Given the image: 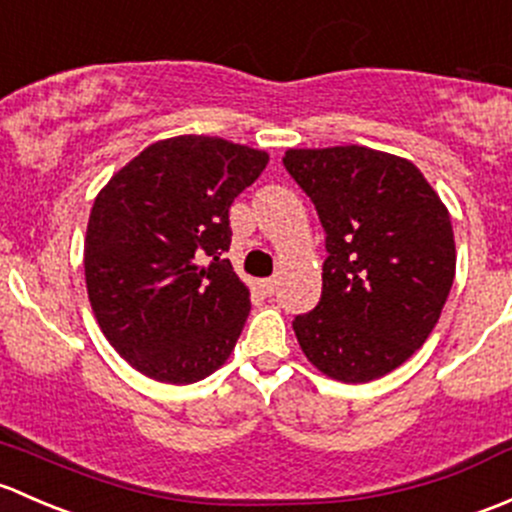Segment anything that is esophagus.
Wrapping results in <instances>:
<instances>
[{"instance_id":"1","label":"esophagus","mask_w":512,"mask_h":512,"mask_svg":"<svg viewBox=\"0 0 512 512\" xmlns=\"http://www.w3.org/2000/svg\"><path fill=\"white\" fill-rule=\"evenodd\" d=\"M258 288H261V291L266 295H273V293H276V288H278V281H276V278H263V281H258Z\"/></svg>"}]
</instances>
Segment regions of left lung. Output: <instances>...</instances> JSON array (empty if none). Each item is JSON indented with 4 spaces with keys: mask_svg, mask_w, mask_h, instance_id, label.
<instances>
[{
    "mask_svg": "<svg viewBox=\"0 0 512 512\" xmlns=\"http://www.w3.org/2000/svg\"><path fill=\"white\" fill-rule=\"evenodd\" d=\"M325 234L323 295L293 320L308 362L345 384L397 370L439 323L456 276L446 204L414 162L365 145L286 150Z\"/></svg>",
    "mask_w": 512,
    "mask_h": 512,
    "instance_id": "obj_1",
    "label": "left lung"
}]
</instances>
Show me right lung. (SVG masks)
Returning a JSON list of instances; mask_svg holds the SVG:
<instances>
[{"instance_id":"obj_1","label":"right lung","mask_w":512,"mask_h":512,"mask_svg":"<svg viewBox=\"0 0 512 512\" xmlns=\"http://www.w3.org/2000/svg\"><path fill=\"white\" fill-rule=\"evenodd\" d=\"M268 152L209 135L157 140L108 179L88 217L83 268L105 340L167 384L217 372L251 310L231 268L229 207Z\"/></svg>"}]
</instances>
